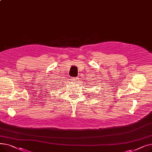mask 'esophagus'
<instances>
[{
    "instance_id": "esophagus-1",
    "label": "esophagus",
    "mask_w": 152,
    "mask_h": 152,
    "mask_svg": "<svg viewBox=\"0 0 152 152\" xmlns=\"http://www.w3.org/2000/svg\"><path fill=\"white\" fill-rule=\"evenodd\" d=\"M78 80H79V77H73V81L74 82H77V81H78Z\"/></svg>"
}]
</instances>
